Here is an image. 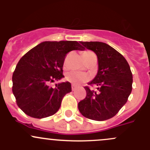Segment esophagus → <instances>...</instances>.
<instances>
[{
    "label": "esophagus",
    "mask_w": 150,
    "mask_h": 150,
    "mask_svg": "<svg viewBox=\"0 0 150 150\" xmlns=\"http://www.w3.org/2000/svg\"><path fill=\"white\" fill-rule=\"evenodd\" d=\"M77 88H78V86H75V84H72V90L73 91H75V90H76V89H77Z\"/></svg>",
    "instance_id": "esophagus-1"
}]
</instances>
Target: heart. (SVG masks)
Segmentation results:
<instances>
[{
  "mask_svg": "<svg viewBox=\"0 0 150 150\" xmlns=\"http://www.w3.org/2000/svg\"><path fill=\"white\" fill-rule=\"evenodd\" d=\"M94 56V54L90 51H85L83 54V57L84 60L86 61V59L89 58V57ZM66 79L68 81L74 84H79L80 83L84 82V81H88V77L86 75V74L81 73V72H75V71H72V72H69L67 75H66Z\"/></svg>",
  "mask_w": 150,
  "mask_h": 150,
  "instance_id": "heart-1",
  "label": "heart"
}]
</instances>
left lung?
<instances>
[{"label":"left lung","mask_w":150,"mask_h":150,"mask_svg":"<svg viewBox=\"0 0 150 150\" xmlns=\"http://www.w3.org/2000/svg\"><path fill=\"white\" fill-rule=\"evenodd\" d=\"M80 43L97 56L98 72L85 87L86 97L78 103L80 112L88 119L102 121L114 117L127 102L132 91L133 75L128 62L112 47L102 42Z\"/></svg>","instance_id":"8db88e82"}]
</instances>
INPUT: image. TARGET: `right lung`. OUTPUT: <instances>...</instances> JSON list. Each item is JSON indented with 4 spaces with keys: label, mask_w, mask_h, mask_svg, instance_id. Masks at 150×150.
<instances>
[{
    "label": "right lung",
    "mask_w": 150,
    "mask_h": 150,
    "mask_svg": "<svg viewBox=\"0 0 150 150\" xmlns=\"http://www.w3.org/2000/svg\"><path fill=\"white\" fill-rule=\"evenodd\" d=\"M83 51L77 41H44L32 48L18 62L12 76V91L18 107L35 118L55 114L66 93L72 91L68 81L50 87L64 78L62 67L68 52Z\"/></svg>",
    "instance_id": "obj_1"
}]
</instances>
